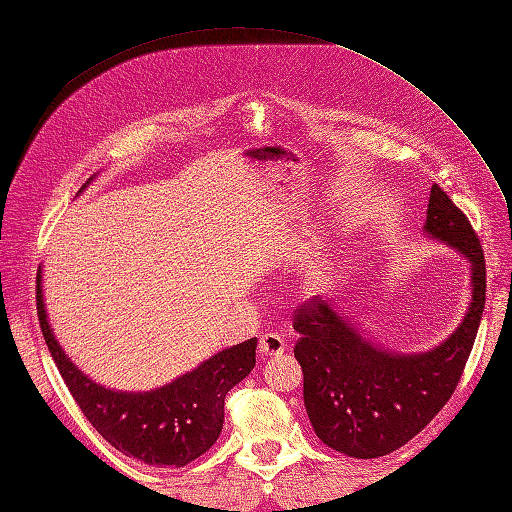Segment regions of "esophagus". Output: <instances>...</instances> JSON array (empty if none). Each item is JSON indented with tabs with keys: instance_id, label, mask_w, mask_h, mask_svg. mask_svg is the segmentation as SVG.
Segmentation results:
<instances>
[{
	"instance_id": "obj_1",
	"label": "esophagus",
	"mask_w": 512,
	"mask_h": 512,
	"mask_svg": "<svg viewBox=\"0 0 512 512\" xmlns=\"http://www.w3.org/2000/svg\"><path fill=\"white\" fill-rule=\"evenodd\" d=\"M259 356L264 358H275V356H281L286 352V341L284 336L279 334H264L262 339H259V347H257Z\"/></svg>"
}]
</instances>
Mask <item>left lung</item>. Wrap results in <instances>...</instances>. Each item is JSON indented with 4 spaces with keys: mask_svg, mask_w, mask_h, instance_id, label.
I'll list each match as a JSON object with an SVG mask.
<instances>
[{
    "mask_svg": "<svg viewBox=\"0 0 512 512\" xmlns=\"http://www.w3.org/2000/svg\"><path fill=\"white\" fill-rule=\"evenodd\" d=\"M422 231L469 264V306L447 339L422 352L389 350L354 314L321 297L303 303L292 323L312 429L350 458H380L418 436L458 387L480 328L486 301L480 239L438 184L431 187Z\"/></svg>",
    "mask_w": 512,
    "mask_h": 512,
    "instance_id": "1",
    "label": "left lung"
}]
</instances>
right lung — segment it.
Here are the masks:
<instances>
[{
    "label": "right lung",
    "instance_id": "add662e5",
    "mask_svg": "<svg viewBox=\"0 0 512 512\" xmlns=\"http://www.w3.org/2000/svg\"><path fill=\"white\" fill-rule=\"evenodd\" d=\"M37 312L43 339L85 418L114 449L156 469H180L213 447L222 433L228 389L242 383L255 367L257 339H248L156 389H110L81 372L54 336L43 301L41 266Z\"/></svg>",
    "mask_w": 512,
    "mask_h": 512
}]
</instances>
